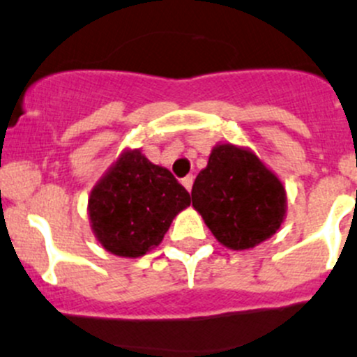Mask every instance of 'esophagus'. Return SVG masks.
<instances>
[{"mask_svg":"<svg viewBox=\"0 0 357 357\" xmlns=\"http://www.w3.org/2000/svg\"><path fill=\"white\" fill-rule=\"evenodd\" d=\"M183 186H185L186 190L191 191V186H193V176H186L185 179H183Z\"/></svg>","mask_w":357,"mask_h":357,"instance_id":"34e87169","label":"esophagus"}]
</instances>
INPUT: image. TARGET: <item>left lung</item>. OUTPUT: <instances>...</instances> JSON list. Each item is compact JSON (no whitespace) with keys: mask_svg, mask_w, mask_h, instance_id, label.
Returning a JSON list of instances; mask_svg holds the SVG:
<instances>
[{"mask_svg":"<svg viewBox=\"0 0 357 357\" xmlns=\"http://www.w3.org/2000/svg\"><path fill=\"white\" fill-rule=\"evenodd\" d=\"M193 208L217 241L245 251L272 238L286 220L287 193L279 176L251 149L217 144L191 190Z\"/></svg>","mask_w":357,"mask_h":357,"instance_id":"8db88e82","label":"left lung"}]
</instances>
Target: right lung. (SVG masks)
<instances>
[{
  "mask_svg": "<svg viewBox=\"0 0 357 357\" xmlns=\"http://www.w3.org/2000/svg\"><path fill=\"white\" fill-rule=\"evenodd\" d=\"M190 193L140 149H125L89 195V220L99 245L123 258L144 257L162 243Z\"/></svg>",
  "mask_w": 357,
  "mask_h": 357,
  "instance_id": "obj_1",
  "label": "right lung"
}]
</instances>
